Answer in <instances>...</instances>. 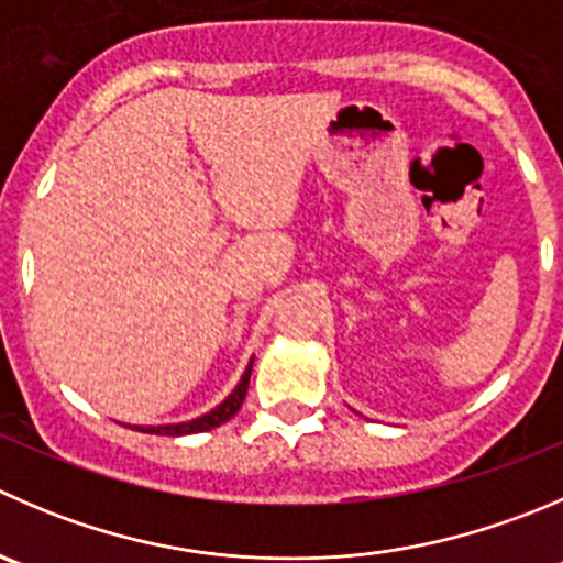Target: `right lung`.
<instances>
[{
	"label": "right lung",
	"instance_id": "obj_1",
	"mask_svg": "<svg viewBox=\"0 0 563 563\" xmlns=\"http://www.w3.org/2000/svg\"><path fill=\"white\" fill-rule=\"evenodd\" d=\"M253 360L250 357L247 368H244L242 379H239V385L233 387L231 393H228L225 398H222L220 404H217L214 409H209V412L198 415V418L192 420H181V423H159V427H134L136 432H145V434H165V438H184V434H198V432H209V429H217L222 427L225 420H231L233 415L239 412V407H242L244 396H247V387H250V374H253Z\"/></svg>",
	"mask_w": 563,
	"mask_h": 563
}]
</instances>
